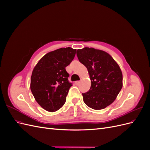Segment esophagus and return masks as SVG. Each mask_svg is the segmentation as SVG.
<instances>
[{"mask_svg":"<svg viewBox=\"0 0 150 150\" xmlns=\"http://www.w3.org/2000/svg\"><path fill=\"white\" fill-rule=\"evenodd\" d=\"M79 84H80V81H76V82H75V84H76V85H79Z\"/></svg>","mask_w":150,"mask_h":150,"instance_id":"1","label":"esophagus"}]
</instances>
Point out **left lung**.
Masks as SVG:
<instances>
[{"label":"left lung","mask_w":150,"mask_h":150,"mask_svg":"<svg viewBox=\"0 0 150 150\" xmlns=\"http://www.w3.org/2000/svg\"><path fill=\"white\" fill-rule=\"evenodd\" d=\"M77 56L87 68L91 81L89 91L83 93L84 103L95 110L110 105L122 87L119 65L108 53L93 47L78 49Z\"/></svg>","instance_id":"8db88e82"}]
</instances>
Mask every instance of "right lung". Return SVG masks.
<instances>
[{
	"label": "right lung",
	"mask_w": 150,
	"mask_h": 150,
	"mask_svg": "<svg viewBox=\"0 0 150 150\" xmlns=\"http://www.w3.org/2000/svg\"><path fill=\"white\" fill-rule=\"evenodd\" d=\"M76 49L60 48L47 53L32 72L30 90L39 105L49 112L56 111L64 105L72 84L66 67L73 60Z\"/></svg>",
	"instance_id": "1"
}]
</instances>
